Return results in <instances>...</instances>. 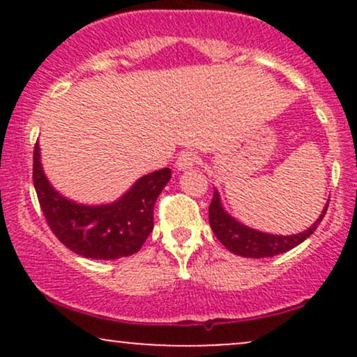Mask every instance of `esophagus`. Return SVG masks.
I'll use <instances>...</instances> for the list:
<instances>
[{
  "instance_id": "1",
  "label": "esophagus",
  "mask_w": 357,
  "mask_h": 357,
  "mask_svg": "<svg viewBox=\"0 0 357 357\" xmlns=\"http://www.w3.org/2000/svg\"><path fill=\"white\" fill-rule=\"evenodd\" d=\"M196 162H198V155L191 153V151H183V153L178 155V159H176V167H178L179 171H186L191 169Z\"/></svg>"
}]
</instances>
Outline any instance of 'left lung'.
I'll return each instance as SVG.
<instances>
[{
    "label": "left lung",
    "instance_id": "left-lung-1",
    "mask_svg": "<svg viewBox=\"0 0 357 357\" xmlns=\"http://www.w3.org/2000/svg\"><path fill=\"white\" fill-rule=\"evenodd\" d=\"M213 199L210 204V227L215 236L225 245V248L230 250L235 255L245 258H265V257H275L280 253L289 252V250L296 248L302 241L309 238L312 233L317 230L319 223H321L324 215H326L327 206H329V199H327L326 206L319 218L314 221L312 227L307 230L296 233V235H272V233H265L255 228H250L243 225L223 208L221 203L220 192L216 188H213Z\"/></svg>",
    "mask_w": 357,
    "mask_h": 357
}]
</instances>
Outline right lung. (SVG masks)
Masks as SVG:
<instances>
[{
    "label": "right lung",
    "instance_id": "add662e5",
    "mask_svg": "<svg viewBox=\"0 0 357 357\" xmlns=\"http://www.w3.org/2000/svg\"><path fill=\"white\" fill-rule=\"evenodd\" d=\"M169 179L165 167L139 178L116 202L82 204L52 186L35 146L33 184L48 227L65 247L93 260H117L141 250L153 231L155 199Z\"/></svg>",
    "mask_w": 357,
    "mask_h": 357
}]
</instances>
